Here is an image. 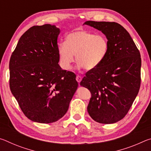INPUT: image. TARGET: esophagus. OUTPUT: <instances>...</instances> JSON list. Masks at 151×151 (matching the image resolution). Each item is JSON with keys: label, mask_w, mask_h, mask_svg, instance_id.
<instances>
[{"label": "esophagus", "mask_w": 151, "mask_h": 151, "mask_svg": "<svg viewBox=\"0 0 151 151\" xmlns=\"http://www.w3.org/2000/svg\"><path fill=\"white\" fill-rule=\"evenodd\" d=\"M76 81H77L78 83H80V82L81 81V80H82V77H81V76L77 75V76H76Z\"/></svg>", "instance_id": "1"}]
</instances>
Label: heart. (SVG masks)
Instances as JSON below:
<instances>
[{"label": "heart", "instance_id": "b5f03b06", "mask_svg": "<svg viewBox=\"0 0 151 151\" xmlns=\"http://www.w3.org/2000/svg\"><path fill=\"white\" fill-rule=\"evenodd\" d=\"M109 50V42L103 35L84 30H77L69 33L66 41L58 45L60 64L65 70H69L75 55L78 67L86 70L96 68L105 58Z\"/></svg>", "mask_w": 151, "mask_h": 151}]
</instances>
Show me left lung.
Wrapping results in <instances>:
<instances>
[{"label":"left lung","instance_id":"1","mask_svg":"<svg viewBox=\"0 0 151 151\" xmlns=\"http://www.w3.org/2000/svg\"><path fill=\"white\" fill-rule=\"evenodd\" d=\"M106 35L109 50L100 65L89 70L80 85L91 91L87 106L94 121L112 124L128 113L140 86L141 58L127 30L114 22H85Z\"/></svg>","mask_w":151,"mask_h":151}]
</instances>
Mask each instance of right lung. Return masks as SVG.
Listing matches in <instances>:
<instances>
[{
	"label": "right lung",
	"mask_w": 151,
	"mask_h": 151,
	"mask_svg": "<svg viewBox=\"0 0 151 151\" xmlns=\"http://www.w3.org/2000/svg\"><path fill=\"white\" fill-rule=\"evenodd\" d=\"M54 25L33 26L20 38L9 62V85L28 119L51 123L62 118L78 88L76 75L58 65Z\"/></svg>",
	"instance_id": "add662e5"
}]
</instances>
